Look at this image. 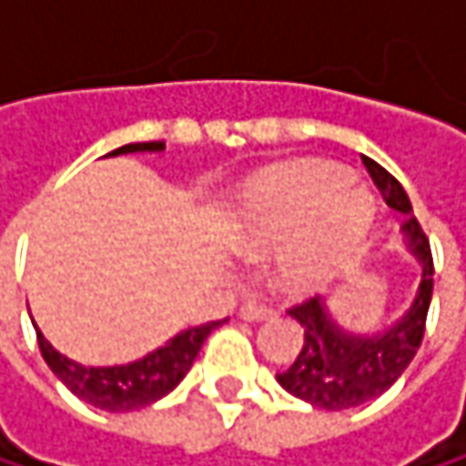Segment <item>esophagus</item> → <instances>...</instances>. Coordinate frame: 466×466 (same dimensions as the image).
Here are the masks:
<instances>
[{
  "label": "esophagus",
  "instance_id": "1",
  "mask_svg": "<svg viewBox=\"0 0 466 466\" xmlns=\"http://www.w3.org/2000/svg\"><path fill=\"white\" fill-rule=\"evenodd\" d=\"M239 316H242L245 321H267V319L275 316V308L267 305V302H261V299H248V302L239 308Z\"/></svg>",
  "mask_w": 466,
  "mask_h": 466
}]
</instances>
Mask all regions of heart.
Instances as JSON below:
<instances>
[{"label":"heart","instance_id":"heart-1","mask_svg":"<svg viewBox=\"0 0 466 466\" xmlns=\"http://www.w3.org/2000/svg\"><path fill=\"white\" fill-rule=\"evenodd\" d=\"M375 216L367 191L348 169L305 161L261 175L237 208V234L248 250L283 248L280 280L305 291L326 283L361 242Z\"/></svg>","mask_w":466,"mask_h":466}]
</instances>
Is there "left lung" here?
<instances>
[{"instance_id":"8db88e82","label":"left lung","mask_w":466,"mask_h":466,"mask_svg":"<svg viewBox=\"0 0 466 466\" xmlns=\"http://www.w3.org/2000/svg\"><path fill=\"white\" fill-rule=\"evenodd\" d=\"M361 161L370 177L375 180L378 191L383 194L386 205L405 216L402 232L420 261V283L410 310L391 329L375 337H356L342 331L329 319L319 297H310L289 308V316H294L305 326V342L294 364L278 372V383L289 394L324 410L359 408L397 383V378L408 370V364L420 348L434 289V261L429 237L423 234L419 218L413 216V205L402 183L370 156H361Z\"/></svg>"}]
</instances>
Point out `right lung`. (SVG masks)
<instances>
[{
  "instance_id": "right-lung-1",
  "label": "right lung",
  "mask_w": 466,
  "mask_h": 466,
  "mask_svg": "<svg viewBox=\"0 0 466 466\" xmlns=\"http://www.w3.org/2000/svg\"><path fill=\"white\" fill-rule=\"evenodd\" d=\"M164 142H129L116 147L110 156L118 153H137V150H161ZM221 326V321L191 326L172 337L164 348L147 353L140 361L121 364V367H83L64 353H58L37 329V342L43 350V359L53 375L83 402L107 410V413H129L147 408L150 402L167 397L191 370L202 342L208 334Z\"/></svg>"
}]
</instances>
